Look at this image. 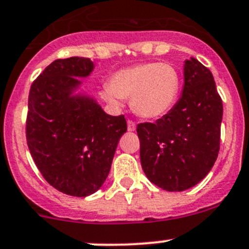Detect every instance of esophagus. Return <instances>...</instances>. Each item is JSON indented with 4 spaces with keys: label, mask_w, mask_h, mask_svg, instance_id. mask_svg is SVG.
I'll return each instance as SVG.
<instances>
[{
    "label": "esophagus",
    "mask_w": 249,
    "mask_h": 249,
    "mask_svg": "<svg viewBox=\"0 0 249 249\" xmlns=\"http://www.w3.org/2000/svg\"><path fill=\"white\" fill-rule=\"evenodd\" d=\"M127 128H128L129 132L136 131V123H134L133 121L128 120V121H127Z\"/></svg>",
    "instance_id": "obj_1"
}]
</instances>
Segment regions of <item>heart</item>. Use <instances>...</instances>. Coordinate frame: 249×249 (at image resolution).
I'll return each mask as SVG.
<instances>
[{"mask_svg":"<svg viewBox=\"0 0 249 249\" xmlns=\"http://www.w3.org/2000/svg\"><path fill=\"white\" fill-rule=\"evenodd\" d=\"M180 91V76L166 63H144L124 68L102 86L100 95L115 108L131 99L132 108L143 118H159L169 112Z\"/></svg>","mask_w":249,"mask_h":249,"instance_id":"b5f03b06","label":"heart"}]
</instances>
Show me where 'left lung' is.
<instances>
[{"instance_id":"obj_1","label":"left lung","mask_w":249,"mask_h":249,"mask_svg":"<svg viewBox=\"0 0 249 249\" xmlns=\"http://www.w3.org/2000/svg\"><path fill=\"white\" fill-rule=\"evenodd\" d=\"M222 113L211 71L197 59L185 60L179 101L154 123L137 126L148 179L166 191L188 190L201 181L217 159Z\"/></svg>"}]
</instances>
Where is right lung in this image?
<instances>
[{
  "label": "right lung",
  "instance_id": "add662e5",
  "mask_svg": "<svg viewBox=\"0 0 249 249\" xmlns=\"http://www.w3.org/2000/svg\"><path fill=\"white\" fill-rule=\"evenodd\" d=\"M92 70L89 58L58 59L34 80L28 97L32 158L50 185L77 197L101 188L127 131L124 116L107 115L93 97L76 92Z\"/></svg>",
  "mask_w": 249,
  "mask_h": 249
}]
</instances>
